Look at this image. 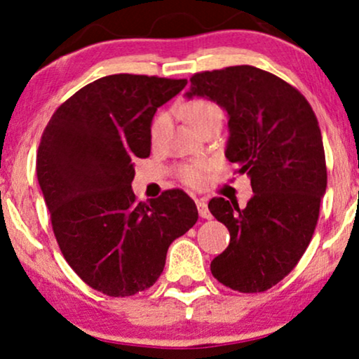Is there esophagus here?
<instances>
[{"label":"esophagus","mask_w":359,"mask_h":359,"mask_svg":"<svg viewBox=\"0 0 359 359\" xmlns=\"http://www.w3.org/2000/svg\"><path fill=\"white\" fill-rule=\"evenodd\" d=\"M196 206H198V213H200L201 218H205V219L211 218V213H210V210H208L206 200H196Z\"/></svg>","instance_id":"obj_1"}]
</instances>
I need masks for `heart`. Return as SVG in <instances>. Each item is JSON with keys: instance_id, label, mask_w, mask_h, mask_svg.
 <instances>
[{"instance_id": "1", "label": "heart", "mask_w": 359, "mask_h": 359, "mask_svg": "<svg viewBox=\"0 0 359 359\" xmlns=\"http://www.w3.org/2000/svg\"><path fill=\"white\" fill-rule=\"evenodd\" d=\"M183 113L184 116L188 118V121L191 123L193 128L200 130L205 125H208L210 121H215L218 119L221 121V109L219 106L213 103V101L206 100V98H194L191 101H188L187 104L183 106ZM166 126V114L161 113L154 118L153 125H151V138L153 141L159 138L163 130ZM210 165L208 161H196V163H189V165H181L176 168V175L181 183L188 184V187L198 188L205 183L206 180V171Z\"/></svg>"}]
</instances>
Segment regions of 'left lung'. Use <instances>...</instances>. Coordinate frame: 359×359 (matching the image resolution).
Masks as SVG:
<instances>
[{
    "instance_id": "left-lung-1",
    "label": "left lung",
    "mask_w": 359,
    "mask_h": 359,
    "mask_svg": "<svg viewBox=\"0 0 359 359\" xmlns=\"http://www.w3.org/2000/svg\"><path fill=\"white\" fill-rule=\"evenodd\" d=\"M189 81L188 98L206 96L228 111L226 158L255 193L246 208L224 198L208 205L231 236L211 273L234 291L261 293L291 273L315 233L328 181L316 114L294 86L250 65Z\"/></svg>"
}]
</instances>
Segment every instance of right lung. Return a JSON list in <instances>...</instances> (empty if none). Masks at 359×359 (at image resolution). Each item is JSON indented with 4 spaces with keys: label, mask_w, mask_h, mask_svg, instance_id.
<instances>
[{
    "label": "right lung",
    "mask_w": 359,
    "mask_h": 359,
    "mask_svg": "<svg viewBox=\"0 0 359 359\" xmlns=\"http://www.w3.org/2000/svg\"><path fill=\"white\" fill-rule=\"evenodd\" d=\"M187 79L109 74L57 106L41 135L36 176L57 246L73 271L106 296L153 286L168 248L198 221L183 189L148 203L131 189L133 161L151 151V121Z\"/></svg>",
    "instance_id": "add662e5"
}]
</instances>
